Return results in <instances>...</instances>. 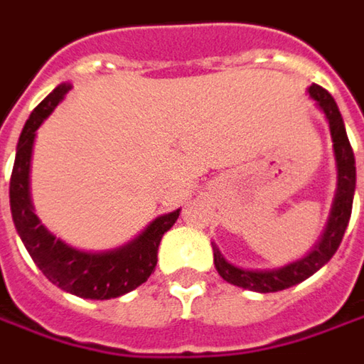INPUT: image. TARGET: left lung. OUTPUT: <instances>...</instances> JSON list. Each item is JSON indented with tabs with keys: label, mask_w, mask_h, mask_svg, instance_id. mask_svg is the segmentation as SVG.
Here are the masks:
<instances>
[{
	"label": "left lung",
	"mask_w": 364,
	"mask_h": 364,
	"mask_svg": "<svg viewBox=\"0 0 364 364\" xmlns=\"http://www.w3.org/2000/svg\"><path fill=\"white\" fill-rule=\"evenodd\" d=\"M309 96L316 104V108L324 114L328 122L331 140H333V152H335L336 164V192L331 206V214L324 226L318 242L311 248V252L299 260L284 264L280 268L270 270H258V268H242L226 260L216 242H212L214 252V267L222 279L234 287H240L255 292H279L299 284L309 277H313L318 268H323L341 245L348 220L353 210V198H355V186H357V168H355V154L348 142L345 122L338 112L335 97L331 96L321 85L313 84L309 87Z\"/></svg>",
	"instance_id": "8db88e82"
}]
</instances>
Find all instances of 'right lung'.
<instances>
[{
  "mask_svg": "<svg viewBox=\"0 0 364 364\" xmlns=\"http://www.w3.org/2000/svg\"><path fill=\"white\" fill-rule=\"evenodd\" d=\"M72 90L60 84L31 112L16 148V164L9 180V206L16 230L29 256L51 284L70 294L92 301H108L138 289L158 262V246L180 216V208L154 218L142 232L112 250H82L50 232L33 210L29 172L38 128Z\"/></svg>",
  "mask_w": 364,
  "mask_h": 364,
  "instance_id": "right-lung-1",
  "label": "right lung"
}]
</instances>
